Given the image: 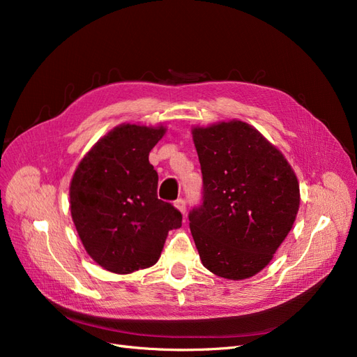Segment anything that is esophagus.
<instances>
[{
	"label": "esophagus",
	"mask_w": 357,
	"mask_h": 357,
	"mask_svg": "<svg viewBox=\"0 0 357 357\" xmlns=\"http://www.w3.org/2000/svg\"><path fill=\"white\" fill-rule=\"evenodd\" d=\"M174 207L181 213V214H185L186 213V202H185V199H177V201H174Z\"/></svg>",
	"instance_id": "34e87169"
}]
</instances>
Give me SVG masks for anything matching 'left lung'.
Instances as JSON below:
<instances>
[{"label": "left lung", "mask_w": 357, "mask_h": 357, "mask_svg": "<svg viewBox=\"0 0 357 357\" xmlns=\"http://www.w3.org/2000/svg\"><path fill=\"white\" fill-rule=\"evenodd\" d=\"M204 197L189 214L202 265L228 280L261 273L299 210V183L280 150L238 119L192 128Z\"/></svg>", "instance_id": "left-lung-1"}]
</instances>
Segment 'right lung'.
Returning <instances> with one entry per match:
<instances>
[{
	"mask_svg": "<svg viewBox=\"0 0 357 357\" xmlns=\"http://www.w3.org/2000/svg\"><path fill=\"white\" fill-rule=\"evenodd\" d=\"M165 126L122 123L96 142L75 168L70 210L84 250L104 269L131 274L158 262L181 213L158 199L149 153Z\"/></svg>",
	"mask_w": 357,
	"mask_h": 357,
	"instance_id": "obj_1",
	"label": "right lung"
}]
</instances>
